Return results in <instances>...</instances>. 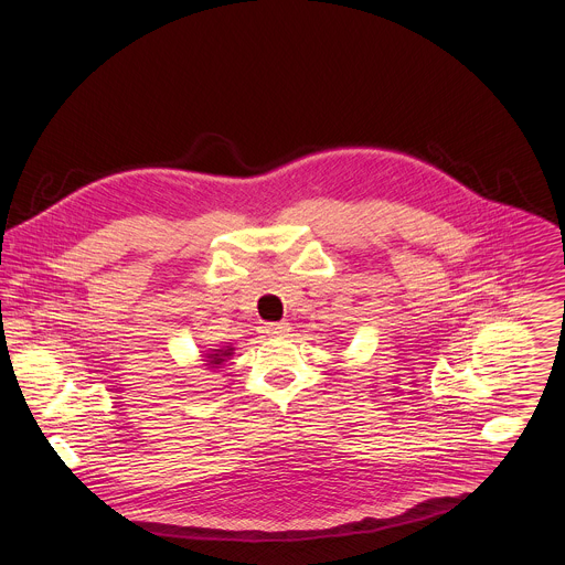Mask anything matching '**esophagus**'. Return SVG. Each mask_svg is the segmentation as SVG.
<instances>
[{"mask_svg": "<svg viewBox=\"0 0 565 565\" xmlns=\"http://www.w3.org/2000/svg\"><path fill=\"white\" fill-rule=\"evenodd\" d=\"M264 331L270 335V338H284L288 331H290V322L281 320V322H270L264 327Z\"/></svg>", "mask_w": 565, "mask_h": 565, "instance_id": "34e87169", "label": "esophagus"}]
</instances>
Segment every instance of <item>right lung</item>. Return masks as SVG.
Listing matches in <instances>:
<instances>
[{
    "instance_id": "1",
    "label": "right lung",
    "mask_w": 565,
    "mask_h": 565,
    "mask_svg": "<svg viewBox=\"0 0 565 565\" xmlns=\"http://www.w3.org/2000/svg\"><path fill=\"white\" fill-rule=\"evenodd\" d=\"M234 347L232 344H227V347H221V349H207L203 355H201V366L205 369V371H216V369H221L232 355H234Z\"/></svg>"
}]
</instances>
